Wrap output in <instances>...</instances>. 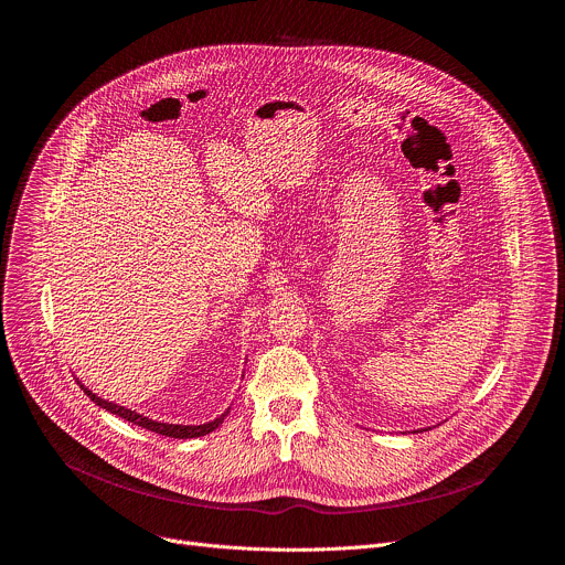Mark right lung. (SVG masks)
Segmentation results:
<instances>
[{"mask_svg":"<svg viewBox=\"0 0 565 565\" xmlns=\"http://www.w3.org/2000/svg\"><path fill=\"white\" fill-rule=\"evenodd\" d=\"M77 384H79V382H77ZM79 388H83V391L87 393V397H92L98 407H103V409H107V412H111V414H116V416H120V418H125V420H129V423L142 427V429H149V431H153V434H158V436H170V438H199V436H205V434L214 431V429L223 423V418L227 416V412H225L221 418H216V420H212V423H205V425H170V423H156V420H149V418H145V416H140V414H136V412H131V409L118 407V405H114V402H109V399L98 397V395L92 393L85 384H79Z\"/></svg>","mask_w":565,"mask_h":565,"instance_id":"obj_1","label":"right lung"}]
</instances>
